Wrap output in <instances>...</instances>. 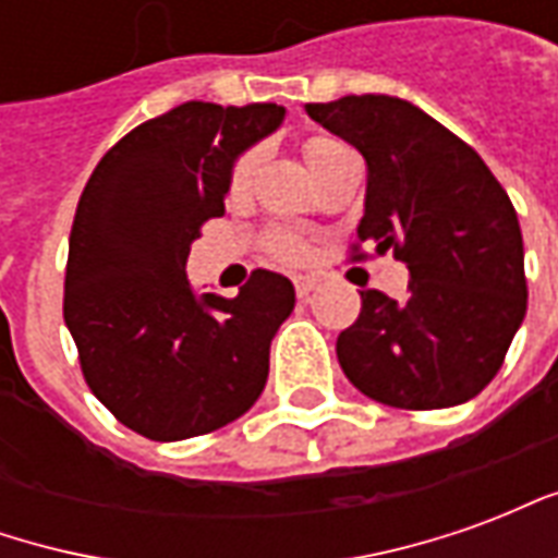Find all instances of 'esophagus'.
Wrapping results in <instances>:
<instances>
[{
	"mask_svg": "<svg viewBox=\"0 0 558 558\" xmlns=\"http://www.w3.org/2000/svg\"><path fill=\"white\" fill-rule=\"evenodd\" d=\"M292 283H295V295H299V299H307V295L316 290V283H319V280H316V278H295Z\"/></svg>",
	"mask_w": 558,
	"mask_h": 558,
	"instance_id": "1",
	"label": "esophagus"
}]
</instances>
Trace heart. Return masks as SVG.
I'll list each match as a JSON object with an SVG mask.
<instances>
[{
	"instance_id": "heart-1",
	"label": "heart",
	"mask_w": 558,
	"mask_h": 558,
	"mask_svg": "<svg viewBox=\"0 0 558 558\" xmlns=\"http://www.w3.org/2000/svg\"><path fill=\"white\" fill-rule=\"evenodd\" d=\"M340 148H347L340 140L335 137H311L307 140V146H304V155H307V163L314 167V163H319L323 158H328V155H335V151H340ZM256 167V148H244L239 158L232 160L230 167V191H242L244 184L251 182V172H254ZM268 254L278 256V259H283V263H299V259H304V244L292 235V232H271L268 235Z\"/></svg>"
}]
</instances>
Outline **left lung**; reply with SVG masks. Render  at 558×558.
I'll use <instances>...</instances> for the list:
<instances>
[{
	"label": "left lung",
	"instance_id": "left-lung-1",
	"mask_svg": "<svg viewBox=\"0 0 558 558\" xmlns=\"http://www.w3.org/2000/svg\"><path fill=\"white\" fill-rule=\"evenodd\" d=\"M307 116L362 151L367 199L352 259L395 251L407 299L362 292L338 338L352 386L398 410L466 403L499 374L526 316L520 220L475 148L415 104L347 95Z\"/></svg>",
	"mask_w": 558,
	"mask_h": 558
}]
</instances>
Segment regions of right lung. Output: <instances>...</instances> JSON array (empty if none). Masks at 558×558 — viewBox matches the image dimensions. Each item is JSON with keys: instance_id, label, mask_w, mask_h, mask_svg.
Returning a JSON list of instances; mask_svg holds the SVG:
<instances>
[{"instance_id": "obj_1", "label": "right lung", "mask_w": 558, "mask_h": 558, "mask_svg": "<svg viewBox=\"0 0 558 558\" xmlns=\"http://www.w3.org/2000/svg\"><path fill=\"white\" fill-rule=\"evenodd\" d=\"M280 122L278 104L184 101L128 131L83 187L65 326L92 395L146 439L218 430L266 388L292 283L256 268L235 299H199L184 263L203 223L223 215L232 160Z\"/></svg>"}]
</instances>
